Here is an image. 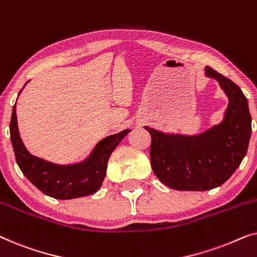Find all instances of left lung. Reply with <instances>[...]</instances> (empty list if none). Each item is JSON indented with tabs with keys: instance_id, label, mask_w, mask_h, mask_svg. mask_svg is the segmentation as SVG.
<instances>
[{
	"instance_id": "8db88e82",
	"label": "left lung",
	"mask_w": 257,
	"mask_h": 257,
	"mask_svg": "<svg viewBox=\"0 0 257 257\" xmlns=\"http://www.w3.org/2000/svg\"><path fill=\"white\" fill-rule=\"evenodd\" d=\"M228 97L220 124L194 136L165 133L149 126L152 137L150 157L154 174L177 191H208L224 184L247 154L251 135L248 100L234 82L206 66Z\"/></svg>"
}]
</instances>
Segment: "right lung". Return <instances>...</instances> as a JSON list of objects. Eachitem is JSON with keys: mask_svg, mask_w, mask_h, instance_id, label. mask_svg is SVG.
I'll use <instances>...</instances> for the list:
<instances>
[{"mask_svg": "<svg viewBox=\"0 0 257 257\" xmlns=\"http://www.w3.org/2000/svg\"><path fill=\"white\" fill-rule=\"evenodd\" d=\"M128 132H131V130L127 128L101 139L83 161L58 165L35 157L26 149L17 126L16 103L13 107L10 120V139L16 163L22 173L42 193L59 200L82 198L96 193L106 175L108 158Z\"/></svg>", "mask_w": 257, "mask_h": 257, "instance_id": "1", "label": "right lung"}]
</instances>
